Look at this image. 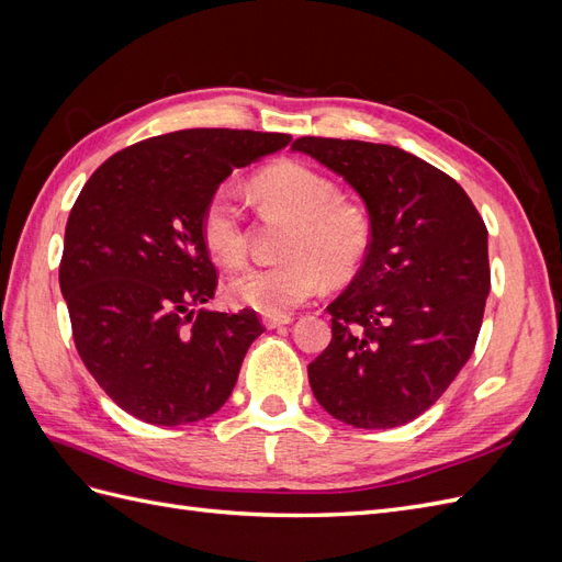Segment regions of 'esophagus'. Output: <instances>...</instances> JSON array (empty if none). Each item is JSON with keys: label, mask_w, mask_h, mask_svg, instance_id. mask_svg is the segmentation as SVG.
Wrapping results in <instances>:
<instances>
[{"label": "esophagus", "mask_w": 562, "mask_h": 562, "mask_svg": "<svg viewBox=\"0 0 562 562\" xmlns=\"http://www.w3.org/2000/svg\"><path fill=\"white\" fill-rule=\"evenodd\" d=\"M262 323H265V328L274 330V328H281V326H288V323H293V316H288V314H283V316H265Z\"/></svg>", "instance_id": "obj_1"}]
</instances>
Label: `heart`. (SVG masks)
<instances>
[{"mask_svg": "<svg viewBox=\"0 0 562 562\" xmlns=\"http://www.w3.org/2000/svg\"><path fill=\"white\" fill-rule=\"evenodd\" d=\"M250 192L265 213L291 217L293 225L281 246L285 260L244 269L227 283L234 304L283 316L314 297L328 279L342 283L359 274L372 246V217L363 203L339 196L330 176L285 159L255 173ZM201 236L215 262L244 265L248 255L244 211L225 187L203 206Z\"/></svg>", "mask_w": 562, "mask_h": 562, "instance_id": "obj_1", "label": "heart"}]
</instances>
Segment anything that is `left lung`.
<instances>
[{
	"label": "left lung",
	"mask_w": 562,
	"mask_h": 562,
	"mask_svg": "<svg viewBox=\"0 0 562 562\" xmlns=\"http://www.w3.org/2000/svg\"><path fill=\"white\" fill-rule=\"evenodd\" d=\"M342 176L372 217V246L328 304L333 339L310 363L323 411L356 429H394L443 396L473 353L490 293L487 229L469 194L394 145L293 143Z\"/></svg>",
	"instance_id": "8db88e82"
}]
</instances>
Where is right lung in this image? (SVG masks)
<instances>
[{
	"instance_id": "obj_1",
	"label": "right lung",
	"mask_w": 562,
	"mask_h": 562,
	"mask_svg": "<svg viewBox=\"0 0 562 562\" xmlns=\"http://www.w3.org/2000/svg\"><path fill=\"white\" fill-rule=\"evenodd\" d=\"M288 143V133L176 131L116 151L83 184L60 291L83 366L128 415L180 427L229 398L265 328L252 310L201 307L217 288L201 213L234 168Z\"/></svg>"
}]
</instances>
